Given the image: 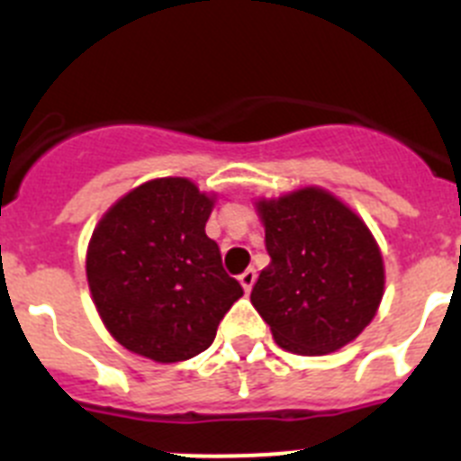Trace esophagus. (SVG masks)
I'll return each instance as SVG.
<instances>
[{
  "mask_svg": "<svg viewBox=\"0 0 461 461\" xmlns=\"http://www.w3.org/2000/svg\"><path fill=\"white\" fill-rule=\"evenodd\" d=\"M240 285H243V289H246V292H250L252 289V285H255V280H257V271L255 268H246V271L240 273Z\"/></svg>",
  "mask_w": 461,
  "mask_h": 461,
  "instance_id": "esophagus-1",
  "label": "esophagus"
}]
</instances>
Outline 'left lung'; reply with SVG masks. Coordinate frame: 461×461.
Instances as JSON below:
<instances>
[{"mask_svg":"<svg viewBox=\"0 0 461 461\" xmlns=\"http://www.w3.org/2000/svg\"><path fill=\"white\" fill-rule=\"evenodd\" d=\"M271 257L250 301L282 349L338 351L375 319L384 259L367 225L321 188L257 202Z\"/></svg>","mask_w":461,"mask_h":461,"instance_id":"1","label":"left lung"}]
</instances>
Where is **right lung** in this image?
I'll return each instance as SVG.
<instances>
[{"label": "right lung", "mask_w": 461, "mask_h": 461, "mask_svg": "<svg viewBox=\"0 0 461 461\" xmlns=\"http://www.w3.org/2000/svg\"><path fill=\"white\" fill-rule=\"evenodd\" d=\"M213 197L181 176L123 194L96 225L86 280L110 335L156 363L209 349L218 323L243 296L204 231Z\"/></svg>", "instance_id": "obj_1"}]
</instances>
